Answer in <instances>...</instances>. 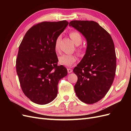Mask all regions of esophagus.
<instances>
[{
    "label": "esophagus",
    "mask_w": 131,
    "mask_h": 131,
    "mask_svg": "<svg viewBox=\"0 0 131 131\" xmlns=\"http://www.w3.org/2000/svg\"><path fill=\"white\" fill-rule=\"evenodd\" d=\"M67 71H68V73H71L72 72L73 70L71 69L70 68H68V69H67Z\"/></svg>",
    "instance_id": "obj_1"
}]
</instances>
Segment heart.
<instances>
[{
	"label": "heart",
	"instance_id": "heart-1",
	"mask_svg": "<svg viewBox=\"0 0 131 131\" xmlns=\"http://www.w3.org/2000/svg\"><path fill=\"white\" fill-rule=\"evenodd\" d=\"M69 36L75 45L79 46L81 45L82 42V38L81 34L78 31H72L69 34ZM61 35L58 36L54 42V50L56 52H59V42L61 40ZM78 51L80 52L81 49H78ZM78 60V57L76 54H63L58 57V62L61 65L67 67L72 66Z\"/></svg>",
	"mask_w": 131,
	"mask_h": 131
}]
</instances>
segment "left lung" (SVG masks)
Returning a JSON list of instances; mask_svg holds the SVG:
<instances>
[{"mask_svg":"<svg viewBox=\"0 0 131 131\" xmlns=\"http://www.w3.org/2000/svg\"><path fill=\"white\" fill-rule=\"evenodd\" d=\"M69 26L84 35L86 53L73 69L78 81L74 90L78 98L86 104L100 101L112 85L116 69L115 46L109 33L93 21H72Z\"/></svg>","mask_w":131,"mask_h":131,"instance_id":"8db88e82","label":"left lung"}]
</instances>
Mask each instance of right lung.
<instances>
[{
	"label": "right lung",
	"mask_w": 131,
	"mask_h": 131,
	"mask_svg": "<svg viewBox=\"0 0 131 131\" xmlns=\"http://www.w3.org/2000/svg\"><path fill=\"white\" fill-rule=\"evenodd\" d=\"M69 22H42L27 31L19 46L16 68L23 92L35 103L53 101L59 81L67 75L64 66H57L54 42Z\"/></svg>",
	"instance_id": "1"
}]
</instances>
